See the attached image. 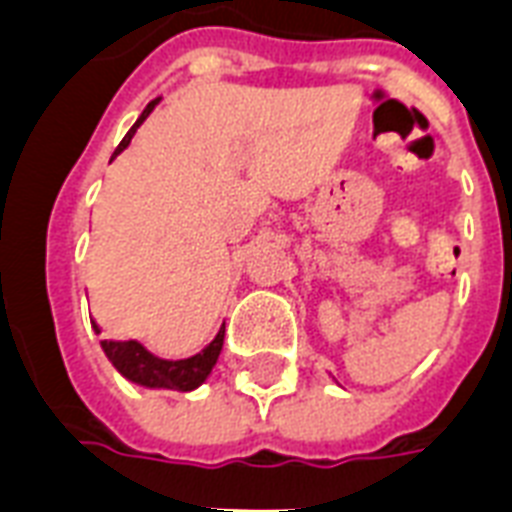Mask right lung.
<instances>
[{
  "instance_id": "obj_1",
  "label": "right lung",
  "mask_w": 512,
  "mask_h": 512,
  "mask_svg": "<svg viewBox=\"0 0 512 512\" xmlns=\"http://www.w3.org/2000/svg\"><path fill=\"white\" fill-rule=\"evenodd\" d=\"M159 98L151 100L146 106V111L140 114V119L132 124V130L124 135V140L119 143V148L114 151V156H119L124 148L132 143V135L138 132V127L148 119V114L154 111ZM111 156V159H114ZM95 332H100L98 324H95ZM223 337L225 327H220V332L215 335V340L209 342L207 348L196 353L191 358H180V361H167V358H156L154 353H148L138 340H103V350H106L108 361L119 369V372L127 377L130 382H138L143 388H167V390H193L199 388L201 382L207 380L212 366L217 364V356L223 350Z\"/></svg>"
}]
</instances>
